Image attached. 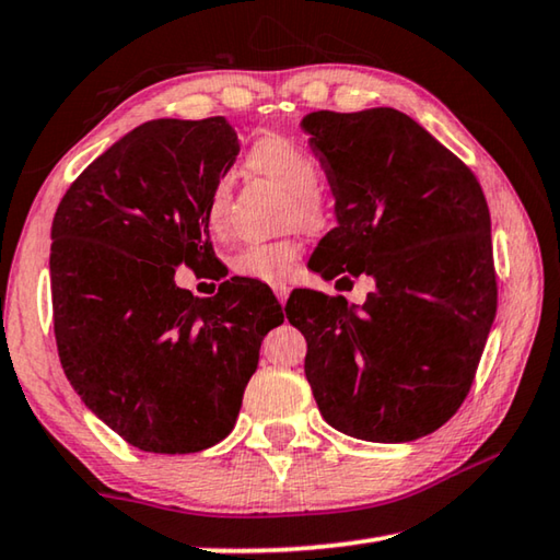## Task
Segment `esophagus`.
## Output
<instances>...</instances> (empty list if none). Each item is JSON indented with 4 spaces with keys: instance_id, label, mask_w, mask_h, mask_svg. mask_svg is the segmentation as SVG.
<instances>
[{
    "instance_id": "34e87169",
    "label": "esophagus",
    "mask_w": 560,
    "mask_h": 560,
    "mask_svg": "<svg viewBox=\"0 0 560 560\" xmlns=\"http://www.w3.org/2000/svg\"><path fill=\"white\" fill-rule=\"evenodd\" d=\"M273 293H277V299H279L281 303H287V299H289V287H287V283H273Z\"/></svg>"
}]
</instances>
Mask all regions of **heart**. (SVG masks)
Returning a JSON list of instances; mask_svg holds the SVG:
<instances>
[{"label": "heart", "mask_w": 560, "mask_h": 560, "mask_svg": "<svg viewBox=\"0 0 560 560\" xmlns=\"http://www.w3.org/2000/svg\"><path fill=\"white\" fill-rule=\"evenodd\" d=\"M249 167L287 187L293 195L291 220H299V224L308 230H316L326 222V207L316 192L320 185V165L311 150L287 136H267L252 148ZM226 207H230V185L226 179H220L214 183L210 202H207V217L214 230H222L226 224ZM299 257L301 246L293 240L252 242L234 254L232 269L244 279L279 283L289 277Z\"/></svg>", "instance_id": "1"}]
</instances>
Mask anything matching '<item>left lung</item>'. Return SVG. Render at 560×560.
Here are the masks:
<instances>
[{"instance_id": "8db88e82", "label": "left lung", "mask_w": 560, "mask_h": 560, "mask_svg": "<svg viewBox=\"0 0 560 560\" xmlns=\"http://www.w3.org/2000/svg\"><path fill=\"white\" fill-rule=\"evenodd\" d=\"M336 195L338 226L308 267L375 279L360 308L299 289L287 318L306 338L324 420L365 442H412L459 410L497 316L491 220L479 179L395 108L301 120Z\"/></svg>"}]
</instances>
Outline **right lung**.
Segmentation results:
<instances>
[{
    "label": "right lung",
    "instance_id": "right-lung-1",
    "mask_svg": "<svg viewBox=\"0 0 560 560\" xmlns=\"http://www.w3.org/2000/svg\"><path fill=\"white\" fill-rule=\"evenodd\" d=\"M240 155L222 116L148 120L93 160L51 224L54 334L83 405L132 447L189 454L232 432L264 336L283 324L242 277L197 299L175 269L214 261L207 202Z\"/></svg>",
    "mask_w": 560,
    "mask_h": 560
}]
</instances>
